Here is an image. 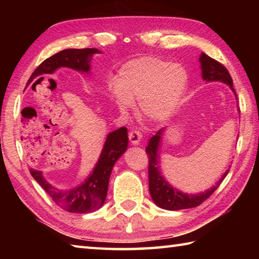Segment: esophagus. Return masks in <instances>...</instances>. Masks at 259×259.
<instances>
[{
  "label": "esophagus",
  "instance_id": "esophagus-1",
  "mask_svg": "<svg viewBox=\"0 0 259 259\" xmlns=\"http://www.w3.org/2000/svg\"><path fill=\"white\" fill-rule=\"evenodd\" d=\"M140 138H142V134H140V131L138 129H133L129 133V140L133 145H138Z\"/></svg>",
  "mask_w": 259,
  "mask_h": 259
}]
</instances>
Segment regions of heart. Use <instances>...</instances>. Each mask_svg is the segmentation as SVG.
Listing matches in <instances>:
<instances>
[{"label":"heart","mask_w":259,"mask_h":259,"mask_svg":"<svg viewBox=\"0 0 259 259\" xmlns=\"http://www.w3.org/2000/svg\"><path fill=\"white\" fill-rule=\"evenodd\" d=\"M186 83L183 67L157 58H142L125 65L112 87V96L120 107H129L134 100H139L147 119L162 121L177 107Z\"/></svg>","instance_id":"b5f03b06"}]
</instances>
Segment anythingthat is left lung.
<instances>
[{
	"mask_svg": "<svg viewBox=\"0 0 259 259\" xmlns=\"http://www.w3.org/2000/svg\"><path fill=\"white\" fill-rule=\"evenodd\" d=\"M200 63L201 68H202L203 80L208 82H224L226 84H229L231 89L234 91L233 80H232L230 73L224 65L219 63L216 59L211 58V57H209L208 55H205L204 52H202V55L200 57ZM162 133H163V129H160L155 136H153L145 150L148 156V187H150L152 199L156 205L166 210H181L198 207V205L207 200L217 190V187L221 185L223 179L229 174V170L224 174V176L217 183L216 186H213L212 188H210V190L203 193L188 195L185 194V193L178 192L164 181L159 171V165H157V162H159V159H157V148H159Z\"/></svg>",
	"mask_w": 259,
	"mask_h": 259,
	"instance_id": "left-lung-1",
	"label": "left lung"
}]
</instances>
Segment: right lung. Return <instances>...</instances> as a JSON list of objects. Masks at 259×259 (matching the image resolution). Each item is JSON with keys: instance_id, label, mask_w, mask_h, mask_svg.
I'll list each match as a JSON object with an SVG mask.
<instances>
[{"instance_id": "add662e5", "label": "right lung", "mask_w": 259, "mask_h": 259, "mask_svg": "<svg viewBox=\"0 0 259 259\" xmlns=\"http://www.w3.org/2000/svg\"><path fill=\"white\" fill-rule=\"evenodd\" d=\"M94 54H99V50L94 48H85V49H66L57 52L56 55L49 57L38 65L30 75L27 84L43 74L54 73L55 69L58 67H69L76 71L89 72V63ZM126 147H128V134L125 126L109 134L98 163L96 164L91 176L82 185L73 190L64 191L51 186L37 169H30L29 172L60 208L68 212H93L104 204L112 169L117 159L125 152Z\"/></svg>"}]
</instances>
